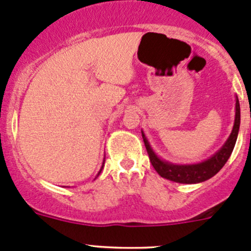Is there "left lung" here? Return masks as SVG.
Listing matches in <instances>:
<instances>
[{"mask_svg":"<svg viewBox=\"0 0 251 251\" xmlns=\"http://www.w3.org/2000/svg\"><path fill=\"white\" fill-rule=\"evenodd\" d=\"M239 125L240 107L239 100H238L237 97L235 98L234 125L228 140L226 141V143L221 147V149L217 151L211 158H209L205 161H201V163L189 164V165H176V164H171L169 161L163 160V159H160L154 153L148 140L144 136L143 131H142V137H143L144 146H146L147 151H148L151 165H153L156 173L160 175L161 177L170 179V181L177 182V183H199V182H204L206 179L211 178L212 176H215L224 168V165L228 160L229 156H231L232 151H233L238 137V131H239Z\"/></svg>","mask_w":251,"mask_h":251,"instance_id":"obj_1","label":"left lung"}]
</instances>
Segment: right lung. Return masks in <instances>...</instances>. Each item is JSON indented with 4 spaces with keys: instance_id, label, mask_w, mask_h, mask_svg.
Here are the masks:
<instances>
[{
    "instance_id": "add662e5",
    "label": "right lung",
    "mask_w": 251,
    "mask_h": 251,
    "mask_svg": "<svg viewBox=\"0 0 251 251\" xmlns=\"http://www.w3.org/2000/svg\"><path fill=\"white\" fill-rule=\"evenodd\" d=\"M103 164H104V163H103ZM102 169H103V166H102ZM102 169H100V171H102ZM100 173H98V175L100 174ZM98 175H97V176H98Z\"/></svg>"
}]
</instances>
